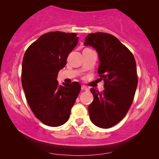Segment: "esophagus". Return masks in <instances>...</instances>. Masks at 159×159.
Segmentation results:
<instances>
[{"label": "esophagus", "instance_id": "obj_1", "mask_svg": "<svg viewBox=\"0 0 159 159\" xmlns=\"http://www.w3.org/2000/svg\"><path fill=\"white\" fill-rule=\"evenodd\" d=\"M81 89L84 90V91H88V90H89V89H88L87 87H85V86H84V85L81 86Z\"/></svg>", "mask_w": 159, "mask_h": 159}]
</instances>
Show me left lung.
Segmentation results:
<instances>
[{
  "mask_svg": "<svg viewBox=\"0 0 159 159\" xmlns=\"http://www.w3.org/2000/svg\"><path fill=\"white\" fill-rule=\"evenodd\" d=\"M84 44L98 51V73L104 90L91 89L94 96L89 106L90 119L102 129H109L121 121L132 104L138 85L136 62L132 53L114 35L103 32L89 34Z\"/></svg>",
  "mask_w": 159,
  "mask_h": 159,
  "instance_id": "left-lung-1",
  "label": "left lung"
}]
</instances>
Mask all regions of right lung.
<instances>
[{"instance_id":"obj_1","label":"right lung","mask_w":159,"mask_h":159,"mask_svg":"<svg viewBox=\"0 0 159 159\" xmlns=\"http://www.w3.org/2000/svg\"><path fill=\"white\" fill-rule=\"evenodd\" d=\"M78 42L75 33L48 32L32 43L24 55L21 82L27 102L35 117L48 126L57 127L68 121L81 91L77 81L63 86L57 81Z\"/></svg>"}]
</instances>
